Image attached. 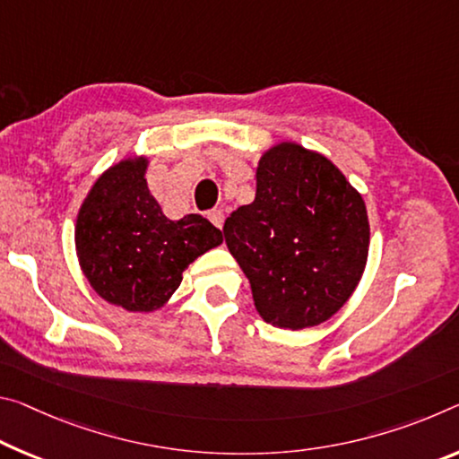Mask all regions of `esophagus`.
<instances>
[{
    "label": "esophagus",
    "mask_w": 459,
    "mask_h": 459,
    "mask_svg": "<svg viewBox=\"0 0 459 459\" xmlns=\"http://www.w3.org/2000/svg\"><path fill=\"white\" fill-rule=\"evenodd\" d=\"M208 218H210V222H212L216 229H222V224H224V212H222V210H212V212H208Z\"/></svg>",
    "instance_id": "obj_1"
}]
</instances>
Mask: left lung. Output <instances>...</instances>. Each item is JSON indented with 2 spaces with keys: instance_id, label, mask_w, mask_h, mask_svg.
I'll list each match as a JSON object with an SVG mask.
<instances>
[{
  "instance_id": "obj_1",
  "label": "left lung",
  "mask_w": 459,
  "mask_h": 459,
  "mask_svg": "<svg viewBox=\"0 0 459 459\" xmlns=\"http://www.w3.org/2000/svg\"><path fill=\"white\" fill-rule=\"evenodd\" d=\"M224 241L259 316L300 331L345 307L368 264L361 194L323 152L281 141L261 155L255 200L224 221Z\"/></svg>"
}]
</instances>
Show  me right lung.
<instances>
[{
  "mask_svg": "<svg viewBox=\"0 0 459 459\" xmlns=\"http://www.w3.org/2000/svg\"><path fill=\"white\" fill-rule=\"evenodd\" d=\"M147 155L108 167L87 192L75 222L79 267L101 300L155 312L176 294L187 265L222 243L200 214L171 221L147 186Z\"/></svg>",
  "mask_w": 459,
  "mask_h": 459,
  "instance_id": "1",
  "label": "right lung"
}]
</instances>
